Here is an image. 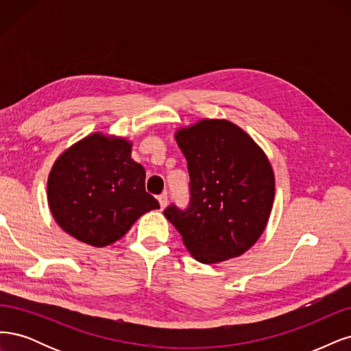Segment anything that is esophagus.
I'll return each mask as SVG.
<instances>
[{
	"label": "esophagus",
	"mask_w": 351,
	"mask_h": 351,
	"mask_svg": "<svg viewBox=\"0 0 351 351\" xmlns=\"http://www.w3.org/2000/svg\"><path fill=\"white\" fill-rule=\"evenodd\" d=\"M157 201H159L160 208L163 210V208L167 206V195H166V194H162V195H159V197H157Z\"/></svg>",
	"instance_id": "obj_1"
}]
</instances>
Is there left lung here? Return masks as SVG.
Returning a JSON list of instances; mask_svg holds the SVG:
<instances>
[{
  "instance_id": "obj_1",
  "label": "left lung",
  "mask_w": 351,
  "mask_h": 351,
  "mask_svg": "<svg viewBox=\"0 0 351 351\" xmlns=\"http://www.w3.org/2000/svg\"><path fill=\"white\" fill-rule=\"evenodd\" d=\"M189 172V206L165 210L186 250L202 264L245 254L259 239L274 201L265 153L226 119H201L175 134Z\"/></svg>"
}]
</instances>
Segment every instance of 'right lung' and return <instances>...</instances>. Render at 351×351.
Returning <instances> with one entry per match:
<instances>
[{
    "mask_svg": "<svg viewBox=\"0 0 351 351\" xmlns=\"http://www.w3.org/2000/svg\"><path fill=\"white\" fill-rule=\"evenodd\" d=\"M48 202L60 228L96 247L117 242L144 213L159 208L145 192L144 167L131 159V143L95 132L53 163Z\"/></svg>",
    "mask_w": 351,
    "mask_h": 351,
    "instance_id": "right-lung-1",
    "label": "right lung"
}]
</instances>
